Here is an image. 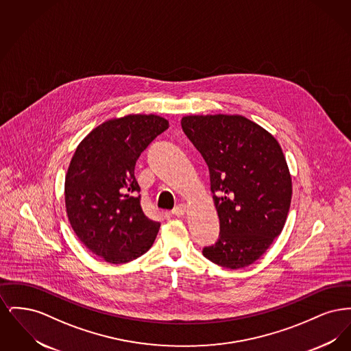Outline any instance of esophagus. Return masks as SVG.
I'll return each mask as SVG.
<instances>
[{"label": "esophagus", "instance_id": "34e87169", "mask_svg": "<svg viewBox=\"0 0 351 351\" xmlns=\"http://www.w3.org/2000/svg\"><path fill=\"white\" fill-rule=\"evenodd\" d=\"M185 212H186V206H185L184 204H180V205H178V206L172 210V215L176 216V217H182V216L185 215Z\"/></svg>", "mask_w": 351, "mask_h": 351}]
</instances>
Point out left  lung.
I'll use <instances>...</instances> for the list:
<instances>
[{"instance_id":"1","label":"left lung","mask_w":351,"mask_h":351,"mask_svg":"<svg viewBox=\"0 0 351 351\" xmlns=\"http://www.w3.org/2000/svg\"><path fill=\"white\" fill-rule=\"evenodd\" d=\"M182 128L210 175L219 238L204 247L206 259L226 268L258 261L282 233L292 179L279 142L238 114L185 116Z\"/></svg>"}]
</instances>
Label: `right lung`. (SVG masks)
Listing matches in <instances>:
<instances>
[{
	"label": "right lung",
	"mask_w": 351,
	"mask_h": 351,
	"mask_svg": "<svg viewBox=\"0 0 351 351\" xmlns=\"http://www.w3.org/2000/svg\"><path fill=\"white\" fill-rule=\"evenodd\" d=\"M166 118L129 114L105 121L75 151L64 183L68 221L84 246L112 265L150 250L160 223L141 206L134 176L139 155L168 129Z\"/></svg>",
	"instance_id": "right-lung-1"
}]
</instances>
